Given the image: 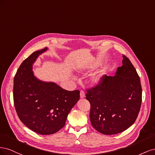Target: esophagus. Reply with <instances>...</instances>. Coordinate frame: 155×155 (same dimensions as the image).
Segmentation results:
<instances>
[{"label": "esophagus", "instance_id": "esophagus-1", "mask_svg": "<svg viewBox=\"0 0 155 155\" xmlns=\"http://www.w3.org/2000/svg\"><path fill=\"white\" fill-rule=\"evenodd\" d=\"M85 97V92H84L83 91H80V97H81V98H84Z\"/></svg>", "mask_w": 155, "mask_h": 155}]
</instances>
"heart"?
<instances>
[{
    "label": "heart",
    "instance_id": "b5f03b06",
    "mask_svg": "<svg viewBox=\"0 0 155 155\" xmlns=\"http://www.w3.org/2000/svg\"><path fill=\"white\" fill-rule=\"evenodd\" d=\"M99 80H100L99 78H98V77H96V78H94V79H93V81L95 83H97L98 82H99Z\"/></svg>",
    "mask_w": 155,
    "mask_h": 155
}]
</instances>
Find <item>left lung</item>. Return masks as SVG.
Listing matches in <instances>:
<instances>
[{
	"instance_id": "left-lung-1",
	"label": "left lung",
	"mask_w": 155,
	"mask_h": 155,
	"mask_svg": "<svg viewBox=\"0 0 155 155\" xmlns=\"http://www.w3.org/2000/svg\"><path fill=\"white\" fill-rule=\"evenodd\" d=\"M122 66L115 76L104 75L98 85L87 90L91 104L92 127L106 135L123 132L137 120L142 104V89L137 70L123 55Z\"/></svg>"
}]
</instances>
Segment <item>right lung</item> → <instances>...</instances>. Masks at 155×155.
Segmentation results:
<instances>
[{"label": "right lung", "mask_w": 155, "mask_h": 155, "mask_svg": "<svg viewBox=\"0 0 155 155\" xmlns=\"http://www.w3.org/2000/svg\"><path fill=\"white\" fill-rule=\"evenodd\" d=\"M47 49L34 51L26 58L13 80L14 105L18 118L27 127L42 135L55 133L63 127L80 93L78 90H64L55 83L42 81L35 77L33 64Z\"/></svg>", "instance_id": "1"}]
</instances>
